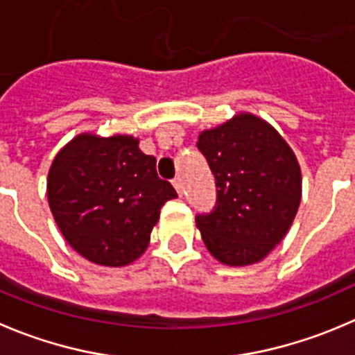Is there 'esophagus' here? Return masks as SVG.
Segmentation results:
<instances>
[{
    "mask_svg": "<svg viewBox=\"0 0 355 355\" xmlns=\"http://www.w3.org/2000/svg\"><path fill=\"white\" fill-rule=\"evenodd\" d=\"M172 187H174L175 191L180 193V197L183 195V181H181V178H175V180L172 181Z\"/></svg>",
    "mask_w": 355,
    "mask_h": 355,
    "instance_id": "34e87169",
    "label": "esophagus"
}]
</instances>
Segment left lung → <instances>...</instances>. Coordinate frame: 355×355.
Instances as JSON below:
<instances>
[{
	"instance_id": "8db88e82",
	"label": "left lung",
	"mask_w": 355,
	"mask_h": 355,
	"mask_svg": "<svg viewBox=\"0 0 355 355\" xmlns=\"http://www.w3.org/2000/svg\"><path fill=\"white\" fill-rule=\"evenodd\" d=\"M216 180V205L195 218L219 263L248 266L270 254L291 228L302 202V168L284 137L252 113H237L198 134Z\"/></svg>"
}]
</instances>
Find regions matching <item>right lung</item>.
Instances as JSON below:
<instances>
[{"label":"right lung","instance_id":"right-lung-1","mask_svg":"<svg viewBox=\"0 0 355 355\" xmlns=\"http://www.w3.org/2000/svg\"><path fill=\"white\" fill-rule=\"evenodd\" d=\"M155 164L132 136L73 137L55 155L46 180L50 211L67 244L96 265L136 261L162 205L178 197Z\"/></svg>","mask_w":355,"mask_h":355}]
</instances>
